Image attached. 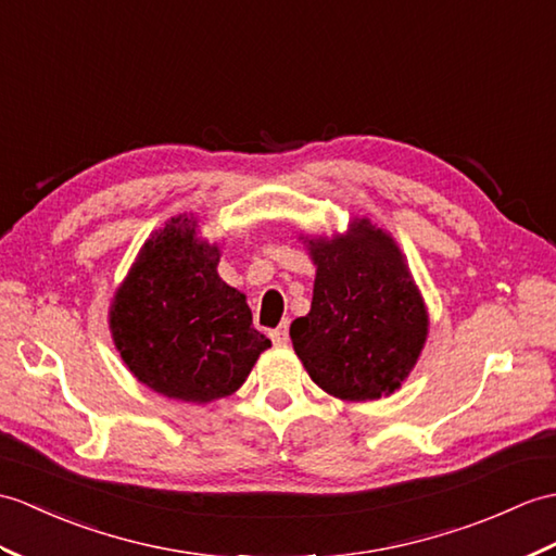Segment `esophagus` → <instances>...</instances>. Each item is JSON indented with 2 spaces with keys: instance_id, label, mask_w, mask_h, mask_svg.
<instances>
[{
  "instance_id": "1",
  "label": "esophagus",
  "mask_w": 556,
  "mask_h": 556,
  "mask_svg": "<svg viewBox=\"0 0 556 556\" xmlns=\"http://www.w3.org/2000/svg\"><path fill=\"white\" fill-rule=\"evenodd\" d=\"M273 341H275L277 345H287V343H289V325H287V321H283L281 327H277V329L273 331Z\"/></svg>"
}]
</instances>
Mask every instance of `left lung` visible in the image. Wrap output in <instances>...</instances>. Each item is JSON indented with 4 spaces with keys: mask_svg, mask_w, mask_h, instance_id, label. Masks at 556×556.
<instances>
[{
    "mask_svg": "<svg viewBox=\"0 0 556 556\" xmlns=\"http://www.w3.org/2000/svg\"><path fill=\"white\" fill-rule=\"evenodd\" d=\"M313 305L293 319V351L321 391L341 400L389 395L415 367L429 315L403 253L369 219L353 235L313 239Z\"/></svg>",
    "mask_w": 556,
    "mask_h": 556,
    "instance_id": "obj_1",
    "label": "left lung"
}]
</instances>
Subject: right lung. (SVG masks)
<instances>
[{
	"label": "right lung",
	"mask_w": 556,
	"mask_h": 556,
	"mask_svg": "<svg viewBox=\"0 0 556 556\" xmlns=\"http://www.w3.org/2000/svg\"><path fill=\"white\" fill-rule=\"evenodd\" d=\"M219 251L175 217L141 249L111 305L125 365L149 389L187 403L235 393L269 339L253 327L247 295L217 275Z\"/></svg>",
	"instance_id": "right-lung-1"
}]
</instances>
